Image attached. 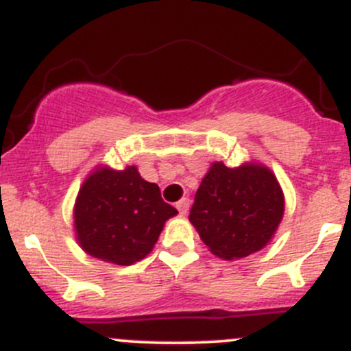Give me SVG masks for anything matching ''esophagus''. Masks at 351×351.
Returning <instances> with one entry per match:
<instances>
[{
  "label": "esophagus",
  "instance_id": "1",
  "mask_svg": "<svg viewBox=\"0 0 351 351\" xmlns=\"http://www.w3.org/2000/svg\"><path fill=\"white\" fill-rule=\"evenodd\" d=\"M189 207H190L189 199H182L180 202H176V209H178V213L182 214V216H185L186 210H189Z\"/></svg>",
  "mask_w": 351,
  "mask_h": 351
}]
</instances>
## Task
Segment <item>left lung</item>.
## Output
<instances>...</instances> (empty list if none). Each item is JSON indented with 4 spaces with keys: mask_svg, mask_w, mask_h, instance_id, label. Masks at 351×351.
Wrapping results in <instances>:
<instances>
[{
    "mask_svg": "<svg viewBox=\"0 0 351 351\" xmlns=\"http://www.w3.org/2000/svg\"><path fill=\"white\" fill-rule=\"evenodd\" d=\"M283 213V190L269 168L257 162L238 168L213 162L189 219L214 255L233 261L266 247Z\"/></svg>",
    "mask_w": 351,
    "mask_h": 351,
    "instance_id": "8db88e82",
    "label": "left lung"
}]
</instances>
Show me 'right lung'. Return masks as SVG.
Here are the masks:
<instances>
[{
    "label": "right lung",
    "mask_w": 351,
    "mask_h": 351,
    "mask_svg": "<svg viewBox=\"0 0 351 351\" xmlns=\"http://www.w3.org/2000/svg\"><path fill=\"white\" fill-rule=\"evenodd\" d=\"M178 210L166 204L156 183L135 166H108L90 173L78 190L73 226L80 247L93 257L130 266L154 248L162 226Z\"/></svg>",
    "instance_id": "obj_1"
}]
</instances>
